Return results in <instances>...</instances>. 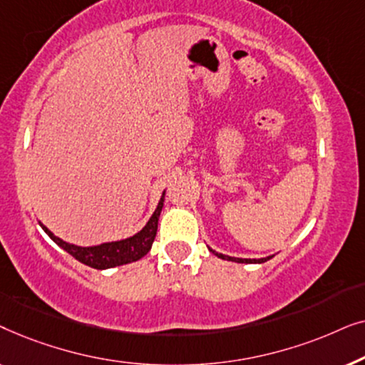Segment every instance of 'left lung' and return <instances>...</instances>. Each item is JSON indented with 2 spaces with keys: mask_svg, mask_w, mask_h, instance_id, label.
Returning a JSON list of instances; mask_svg holds the SVG:
<instances>
[{
  "mask_svg": "<svg viewBox=\"0 0 365 365\" xmlns=\"http://www.w3.org/2000/svg\"><path fill=\"white\" fill-rule=\"evenodd\" d=\"M211 252L212 254H216L217 257H221V259H226V261H234V262H246V264H252V262H266L267 259H271V257H264V259H237V257H229V256H224V254H219V252H216V251H212L211 249Z\"/></svg>",
  "mask_w": 365,
  "mask_h": 365,
  "instance_id": "left-lung-1",
  "label": "left lung"
}]
</instances>
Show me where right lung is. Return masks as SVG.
Masks as SVG:
<instances>
[{
    "label": "right lung",
    "mask_w": 365,
    "mask_h": 365,
    "mask_svg": "<svg viewBox=\"0 0 365 365\" xmlns=\"http://www.w3.org/2000/svg\"><path fill=\"white\" fill-rule=\"evenodd\" d=\"M163 204H164V194L151 219H149L146 226L143 227V231H139L136 236L123 239V241H116V242H106V244H101V246H93V247L74 246V244L64 242L63 239L54 236V234L49 231L46 226H43V224L41 227L59 247H63L64 251L71 254V256L74 259H78L79 262L86 264V266L94 267V269H109V267L123 266V264L139 261V259L146 256L149 249L153 246L154 237H156L158 221H159V214H161Z\"/></svg>",
    "instance_id": "1"
}]
</instances>
